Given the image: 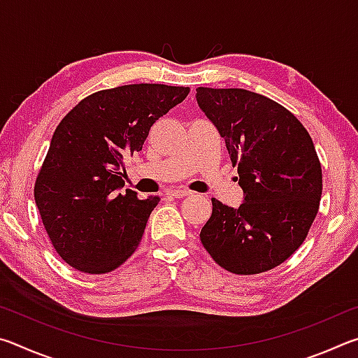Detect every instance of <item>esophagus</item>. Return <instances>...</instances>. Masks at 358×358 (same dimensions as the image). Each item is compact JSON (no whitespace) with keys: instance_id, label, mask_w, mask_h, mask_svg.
<instances>
[{"instance_id":"1","label":"esophagus","mask_w":358,"mask_h":358,"mask_svg":"<svg viewBox=\"0 0 358 358\" xmlns=\"http://www.w3.org/2000/svg\"><path fill=\"white\" fill-rule=\"evenodd\" d=\"M167 194H169V196H172V197H177V199H183V197H186V196H189V194H191V191H187V189H185V187H173V189H171V191H167Z\"/></svg>"}]
</instances>
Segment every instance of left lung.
Masks as SVG:
<instances>
[{
    "instance_id": "8db88e82",
    "label": "left lung",
    "mask_w": 358,
    "mask_h": 358,
    "mask_svg": "<svg viewBox=\"0 0 358 358\" xmlns=\"http://www.w3.org/2000/svg\"><path fill=\"white\" fill-rule=\"evenodd\" d=\"M197 104L224 137L245 202L213 211L201 241L235 275H257L299 250L322 196V167L299 118L266 96L243 88L199 87Z\"/></svg>"
}]
</instances>
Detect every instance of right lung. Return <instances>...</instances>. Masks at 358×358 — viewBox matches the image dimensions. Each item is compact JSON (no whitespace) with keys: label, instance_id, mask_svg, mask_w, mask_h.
<instances>
[{"label":"right lung","instance_id":"add662e5","mask_svg":"<svg viewBox=\"0 0 358 358\" xmlns=\"http://www.w3.org/2000/svg\"><path fill=\"white\" fill-rule=\"evenodd\" d=\"M189 87L134 83L87 96L59 121L34 183L53 248L82 273L102 275L128 260L159 197L141 201L124 186V157Z\"/></svg>","mask_w":358,"mask_h":358}]
</instances>
